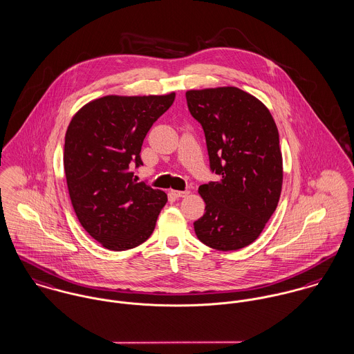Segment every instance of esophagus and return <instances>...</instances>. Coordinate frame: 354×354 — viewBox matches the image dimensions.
I'll use <instances>...</instances> for the list:
<instances>
[{
  "label": "esophagus",
  "instance_id": "1",
  "mask_svg": "<svg viewBox=\"0 0 354 354\" xmlns=\"http://www.w3.org/2000/svg\"><path fill=\"white\" fill-rule=\"evenodd\" d=\"M171 194L174 195V196H176V198H186V196H189V194H190V191H171Z\"/></svg>",
  "mask_w": 354,
  "mask_h": 354
}]
</instances>
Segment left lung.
Returning <instances> with one entry per match:
<instances>
[{
    "mask_svg": "<svg viewBox=\"0 0 354 354\" xmlns=\"http://www.w3.org/2000/svg\"><path fill=\"white\" fill-rule=\"evenodd\" d=\"M218 182L199 186L205 214L194 222L201 243L227 252L252 244L272 217L283 185V158L272 114L233 86L189 90Z\"/></svg>",
    "mask_w": 354,
    "mask_h": 354,
    "instance_id": "1",
    "label": "left lung"
}]
</instances>
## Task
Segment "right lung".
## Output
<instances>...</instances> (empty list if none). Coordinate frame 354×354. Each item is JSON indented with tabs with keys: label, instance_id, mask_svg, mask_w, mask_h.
Segmentation results:
<instances>
[{
	"label": "right lung",
	"instance_id": "1",
	"mask_svg": "<svg viewBox=\"0 0 354 354\" xmlns=\"http://www.w3.org/2000/svg\"><path fill=\"white\" fill-rule=\"evenodd\" d=\"M175 93L106 95L78 110L64 137V172L82 227L104 248L120 252L149 239L167 194L138 183L141 145Z\"/></svg>",
	"mask_w": 354,
	"mask_h": 354
}]
</instances>
